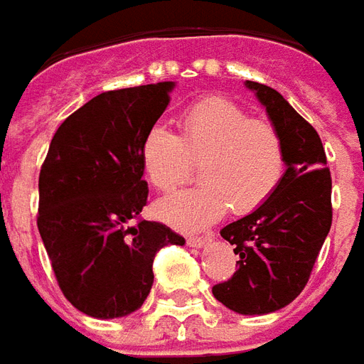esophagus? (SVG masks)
Returning a JSON list of instances; mask_svg holds the SVG:
<instances>
[{"label": "esophagus", "mask_w": 364, "mask_h": 364, "mask_svg": "<svg viewBox=\"0 0 364 364\" xmlns=\"http://www.w3.org/2000/svg\"><path fill=\"white\" fill-rule=\"evenodd\" d=\"M208 241H210V237H188L186 239L188 247H194V249H200V247H203Z\"/></svg>", "instance_id": "34e87169"}]
</instances>
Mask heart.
<instances>
[{
  "mask_svg": "<svg viewBox=\"0 0 364 364\" xmlns=\"http://www.w3.org/2000/svg\"><path fill=\"white\" fill-rule=\"evenodd\" d=\"M180 135L154 125L141 145L146 180L161 192L184 184L200 164L202 186L159 202L166 223L196 231L215 223L231 208L243 215L270 200L286 170L284 141L264 119H251L239 105L210 97L178 117Z\"/></svg>",
  "mask_w": 364,
  "mask_h": 364,
  "instance_id": "heart-1",
  "label": "heart"
}]
</instances>
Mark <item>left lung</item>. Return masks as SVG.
I'll return each instance as SVG.
<instances>
[{
	"mask_svg": "<svg viewBox=\"0 0 364 364\" xmlns=\"http://www.w3.org/2000/svg\"><path fill=\"white\" fill-rule=\"evenodd\" d=\"M284 141L286 170L267 203L221 229L239 255L231 280L213 286L243 316L282 310L304 290L331 228V174L318 131L277 90L247 80Z\"/></svg>",
	"mask_w": 364,
	"mask_h": 364,
	"instance_id": "left-lung-1",
	"label": "left lung"
}]
</instances>
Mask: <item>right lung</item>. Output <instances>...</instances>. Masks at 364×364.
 I'll use <instances>...</instances> for the list:
<instances>
[{
  "label": "right lung",
  "instance_id": "1",
  "mask_svg": "<svg viewBox=\"0 0 364 364\" xmlns=\"http://www.w3.org/2000/svg\"><path fill=\"white\" fill-rule=\"evenodd\" d=\"M174 82L92 97L56 129L38 176V233L60 290L90 318L113 319L143 306L153 260L184 237L136 221L149 196L141 145L170 104Z\"/></svg>",
  "mask_w": 364,
  "mask_h": 364
}]
</instances>
